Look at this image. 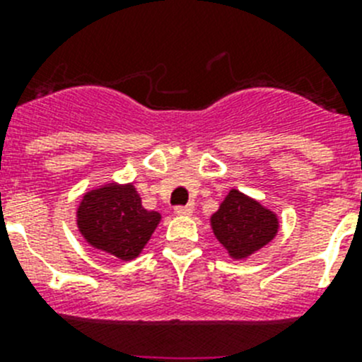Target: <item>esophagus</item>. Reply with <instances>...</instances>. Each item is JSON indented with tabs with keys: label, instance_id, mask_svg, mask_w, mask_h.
Segmentation results:
<instances>
[{
	"label": "esophagus",
	"instance_id": "obj_1",
	"mask_svg": "<svg viewBox=\"0 0 362 362\" xmlns=\"http://www.w3.org/2000/svg\"><path fill=\"white\" fill-rule=\"evenodd\" d=\"M174 212L177 216H192V206H188V204H185V206H175Z\"/></svg>",
	"mask_w": 362,
	"mask_h": 362
}]
</instances>
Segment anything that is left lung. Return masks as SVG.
I'll list each match as a JSON object with an SVG mask.
<instances>
[{"label": "left lung", "instance_id": "8db88e82", "mask_svg": "<svg viewBox=\"0 0 362 362\" xmlns=\"http://www.w3.org/2000/svg\"><path fill=\"white\" fill-rule=\"evenodd\" d=\"M276 214L246 197L239 190H230L219 210L212 216V228L219 243L235 259H243L263 248L277 233Z\"/></svg>", "mask_w": 362, "mask_h": 362}]
</instances>
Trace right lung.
I'll list each match as a JSON object with an SVG mask.
<instances>
[{
  "label": "right lung",
  "mask_w": 362,
  "mask_h": 362,
  "mask_svg": "<svg viewBox=\"0 0 362 362\" xmlns=\"http://www.w3.org/2000/svg\"><path fill=\"white\" fill-rule=\"evenodd\" d=\"M158 212L143 209L132 185H107L85 194L78 209V226L83 238L98 250L123 261L139 255L158 226Z\"/></svg>",
  "instance_id": "1"
}]
</instances>
